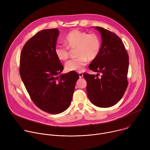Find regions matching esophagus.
I'll list each match as a JSON object with an SVG mask.
<instances>
[{
    "label": "esophagus",
    "mask_w": 150,
    "mask_h": 150,
    "mask_svg": "<svg viewBox=\"0 0 150 150\" xmlns=\"http://www.w3.org/2000/svg\"><path fill=\"white\" fill-rule=\"evenodd\" d=\"M79 78H81L83 77V74L82 73H79Z\"/></svg>",
    "instance_id": "34e87169"
}]
</instances>
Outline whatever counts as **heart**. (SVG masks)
Wrapping results in <instances>:
<instances>
[{
  "label": "heart",
  "mask_w": 150,
  "mask_h": 150,
  "mask_svg": "<svg viewBox=\"0 0 150 150\" xmlns=\"http://www.w3.org/2000/svg\"><path fill=\"white\" fill-rule=\"evenodd\" d=\"M66 45H57L54 53L60 60H67L69 57L70 49H77L76 59L69 60L65 63V69L69 72H81L87 65L88 60H93L98 56L101 47L99 37L94 33L74 30L70 31L64 38Z\"/></svg>",
  "instance_id": "1"
}]
</instances>
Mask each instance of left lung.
<instances>
[{
    "mask_svg": "<svg viewBox=\"0 0 150 150\" xmlns=\"http://www.w3.org/2000/svg\"><path fill=\"white\" fill-rule=\"evenodd\" d=\"M101 37V45L97 57L89 68L98 74H84L87 93L91 102L99 108H110L122 98L127 86V74L129 56L121 39L114 33L95 27Z\"/></svg>",
    "mask_w": 150,
    "mask_h": 150,
    "instance_id": "1",
    "label": "left lung"
}]
</instances>
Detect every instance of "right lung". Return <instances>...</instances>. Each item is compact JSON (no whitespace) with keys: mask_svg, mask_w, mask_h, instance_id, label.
<instances>
[{"mask_svg":"<svg viewBox=\"0 0 150 150\" xmlns=\"http://www.w3.org/2000/svg\"><path fill=\"white\" fill-rule=\"evenodd\" d=\"M59 34L57 28L39 31L26 42L20 56L21 78L31 100L50 114L69 108L79 77L74 71L61 74L63 67L54 53Z\"/></svg>","mask_w":150,"mask_h":150,"instance_id":"right-lung-1","label":"right lung"}]
</instances>
